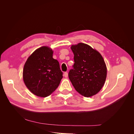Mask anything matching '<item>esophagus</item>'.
<instances>
[{"label":"esophagus","mask_w":134,"mask_h":134,"mask_svg":"<svg viewBox=\"0 0 134 134\" xmlns=\"http://www.w3.org/2000/svg\"><path fill=\"white\" fill-rule=\"evenodd\" d=\"M64 75L65 77H66V78H67V77L68 76V72H65Z\"/></svg>","instance_id":"esophagus-1"}]
</instances>
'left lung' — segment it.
I'll list each match as a JSON object with an SVG mask.
<instances>
[{
    "label": "left lung",
    "mask_w": 134,
    "mask_h": 134,
    "mask_svg": "<svg viewBox=\"0 0 134 134\" xmlns=\"http://www.w3.org/2000/svg\"><path fill=\"white\" fill-rule=\"evenodd\" d=\"M74 64L69 72V78L79 94L86 97L96 94L103 87L107 68L98 51L83 43L72 45Z\"/></svg>",
    "instance_id": "8db88e82"
}]
</instances>
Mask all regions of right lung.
I'll use <instances>...</instances> for the list:
<instances>
[{
    "label": "right lung",
    "mask_w": 134,
    "mask_h": 134,
    "mask_svg": "<svg viewBox=\"0 0 134 134\" xmlns=\"http://www.w3.org/2000/svg\"><path fill=\"white\" fill-rule=\"evenodd\" d=\"M53 51L47 46L36 50L24 65L23 78L25 84L33 94L46 97L58 87L63 78L59 63L52 58Z\"/></svg>",
    "instance_id": "1"
}]
</instances>
